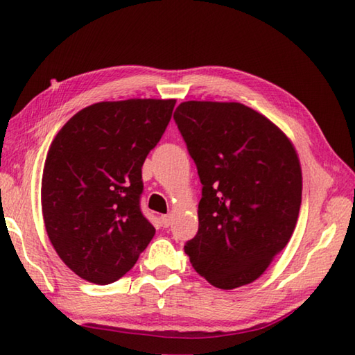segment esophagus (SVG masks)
Masks as SVG:
<instances>
[{
    "label": "esophagus",
    "instance_id": "1",
    "mask_svg": "<svg viewBox=\"0 0 355 355\" xmlns=\"http://www.w3.org/2000/svg\"><path fill=\"white\" fill-rule=\"evenodd\" d=\"M172 222V216L171 214H166V216H161V223H163V227L167 228Z\"/></svg>",
    "mask_w": 355,
    "mask_h": 355
}]
</instances>
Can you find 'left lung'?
Segmentation results:
<instances>
[{"label":"left lung","mask_w":355,"mask_h":355,"mask_svg":"<svg viewBox=\"0 0 355 355\" xmlns=\"http://www.w3.org/2000/svg\"><path fill=\"white\" fill-rule=\"evenodd\" d=\"M173 119L202 183L198 231L184 253L217 288L250 284L293 234L298 155L272 121L239 102L188 101Z\"/></svg>","instance_id":"obj_1"}]
</instances>
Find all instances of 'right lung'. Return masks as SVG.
Returning <instances> with one entry per match:
<instances>
[{
    "mask_svg": "<svg viewBox=\"0 0 355 355\" xmlns=\"http://www.w3.org/2000/svg\"><path fill=\"white\" fill-rule=\"evenodd\" d=\"M175 99L99 102L76 113L49 147L42 178L44 227L82 279L122 278L155 236L141 212L143 164Z\"/></svg>",
    "mask_w": 355,
    "mask_h": 355,
    "instance_id": "1",
    "label": "right lung"
}]
</instances>
